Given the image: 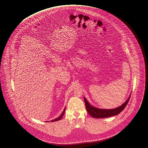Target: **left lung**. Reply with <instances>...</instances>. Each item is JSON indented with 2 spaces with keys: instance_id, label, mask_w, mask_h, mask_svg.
Returning <instances> with one entry per match:
<instances>
[{
  "instance_id": "left-lung-1",
  "label": "left lung",
  "mask_w": 148,
  "mask_h": 148,
  "mask_svg": "<svg viewBox=\"0 0 148 148\" xmlns=\"http://www.w3.org/2000/svg\"><path fill=\"white\" fill-rule=\"evenodd\" d=\"M130 96H131V94L129 95V98L126 100L125 102L123 104H122L121 106L113 109H101V108H95L93 106L91 105L85 97L84 98L85 103L86 110L90 114V116L95 118H107L110 116H116L117 114H119L127 105V104L129 101Z\"/></svg>"
}]
</instances>
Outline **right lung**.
<instances>
[{
  "instance_id": "add662e5",
  "label": "right lung",
  "mask_w": 148,
  "mask_h": 148,
  "mask_svg": "<svg viewBox=\"0 0 148 148\" xmlns=\"http://www.w3.org/2000/svg\"><path fill=\"white\" fill-rule=\"evenodd\" d=\"M65 110H66V108H64V109L62 113V114H61L60 116H58V118H56V119H53V120H52V121H50L53 122V121H58L61 120V119H62L63 116V115H64V112H65Z\"/></svg>"
}]
</instances>
